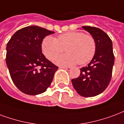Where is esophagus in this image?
I'll use <instances>...</instances> for the list:
<instances>
[{
    "instance_id": "1",
    "label": "esophagus",
    "mask_w": 124,
    "mask_h": 124,
    "mask_svg": "<svg viewBox=\"0 0 124 124\" xmlns=\"http://www.w3.org/2000/svg\"><path fill=\"white\" fill-rule=\"evenodd\" d=\"M61 68H63V69L66 70H68V71H70V70L71 69L70 67H66V66H62L61 67Z\"/></svg>"
}]
</instances>
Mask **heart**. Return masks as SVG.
I'll use <instances>...</instances> for the list:
<instances>
[{"label":"heart","mask_w":124,"mask_h":124,"mask_svg":"<svg viewBox=\"0 0 124 124\" xmlns=\"http://www.w3.org/2000/svg\"><path fill=\"white\" fill-rule=\"evenodd\" d=\"M41 48L46 58L53 60L62 54L64 49L67 54L55 60L61 66H69L79 63L83 65L92 60L96 53V43L91 35L82 32L71 31L60 35L56 39L53 37L44 38Z\"/></svg>","instance_id":"1"}]
</instances>
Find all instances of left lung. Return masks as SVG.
Returning a JSON list of instances; mask_svg holds the SVG:
<instances>
[{
	"label": "left lung",
	"mask_w": 124,
	"mask_h": 124,
	"mask_svg": "<svg viewBox=\"0 0 124 124\" xmlns=\"http://www.w3.org/2000/svg\"><path fill=\"white\" fill-rule=\"evenodd\" d=\"M82 28L95 39L96 53L89 64L81 68L78 78L71 79V83L81 96L95 97L103 92L110 81L114 63L112 42L99 28L91 26Z\"/></svg>",
	"instance_id": "obj_1"
}]
</instances>
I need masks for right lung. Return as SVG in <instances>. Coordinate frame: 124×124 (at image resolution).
Instances as JSON below:
<instances>
[{
    "label": "right lung",
    "instance_id": "1",
    "mask_svg": "<svg viewBox=\"0 0 124 124\" xmlns=\"http://www.w3.org/2000/svg\"><path fill=\"white\" fill-rule=\"evenodd\" d=\"M54 31L30 25L18 30L6 45V62L14 83L29 95L45 92L58 67L42 53L41 43Z\"/></svg>",
    "mask_w": 124,
    "mask_h": 124
}]
</instances>
